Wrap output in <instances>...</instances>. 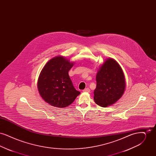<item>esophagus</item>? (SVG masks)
Instances as JSON below:
<instances>
[{"mask_svg":"<svg viewBox=\"0 0 156 156\" xmlns=\"http://www.w3.org/2000/svg\"><path fill=\"white\" fill-rule=\"evenodd\" d=\"M83 91L85 92H90V89L89 88H85V89H83Z\"/></svg>","mask_w":156,"mask_h":156,"instance_id":"obj_1","label":"esophagus"}]
</instances>
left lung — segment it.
Wrapping results in <instances>:
<instances>
[{"label": "left lung", "instance_id": "left-lung-1", "mask_svg": "<svg viewBox=\"0 0 156 156\" xmlns=\"http://www.w3.org/2000/svg\"><path fill=\"white\" fill-rule=\"evenodd\" d=\"M96 81L94 99L100 106L107 107L116 103L125 92L126 83L123 70L111 58L106 59L100 67Z\"/></svg>", "mask_w": 156, "mask_h": 156}]
</instances>
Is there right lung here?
<instances>
[{
    "label": "right lung",
    "mask_w": 156,
    "mask_h": 156,
    "mask_svg": "<svg viewBox=\"0 0 156 156\" xmlns=\"http://www.w3.org/2000/svg\"><path fill=\"white\" fill-rule=\"evenodd\" d=\"M74 62L62 56L49 60L42 69L37 82L40 95L45 101L57 108L72 104L80 92L75 89L68 71Z\"/></svg>",
    "instance_id": "1"
}]
</instances>
